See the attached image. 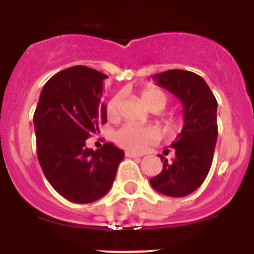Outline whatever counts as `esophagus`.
<instances>
[{
	"label": "esophagus",
	"instance_id": "obj_1",
	"mask_svg": "<svg viewBox=\"0 0 254 254\" xmlns=\"http://www.w3.org/2000/svg\"><path fill=\"white\" fill-rule=\"evenodd\" d=\"M126 156H128V158H140L141 155L136 154L133 151H126Z\"/></svg>",
	"mask_w": 254,
	"mask_h": 254
}]
</instances>
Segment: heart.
<instances>
[{
    "mask_svg": "<svg viewBox=\"0 0 254 254\" xmlns=\"http://www.w3.org/2000/svg\"><path fill=\"white\" fill-rule=\"evenodd\" d=\"M141 100L150 111L160 112L168 104L167 93L156 86H146L141 91ZM121 103H122V94H116L107 104V117L109 121H117L121 114ZM177 122L174 118L165 120L167 129L176 128ZM160 134L154 127H143L136 125H125L114 133V141L121 147L129 151L141 152L146 150L149 145H152L159 141Z\"/></svg>",
    "mask_w": 254,
    "mask_h": 254,
    "instance_id": "heart-1",
    "label": "heart"
}]
</instances>
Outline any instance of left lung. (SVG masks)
<instances>
[{
	"label": "left lung",
	"instance_id": "left-lung-1",
	"mask_svg": "<svg viewBox=\"0 0 254 254\" xmlns=\"http://www.w3.org/2000/svg\"><path fill=\"white\" fill-rule=\"evenodd\" d=\"M152 78L179 98L185 126L170 145L176 158L168 161L159 155L163 170L150 183L165 196L185 197L202 185L210 172L217 140L216 98L205 80L190 71L168 69Z\"/></svg>",
	"mask_w": 254,
	"mask_h": 254
}]
</instances>
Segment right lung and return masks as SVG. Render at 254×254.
Returning a JSON list of instances; mask_svg holds the SVG:
<instances>
[{
    "mask_svg": "<svg viewBox=\"0 0 254 254\" xmlns=\"http://www.w3.org/2000/svg\"><path fill=\"white\" fill-rule=\"evenodd\" d=\"M104 78L86 66L60 71L44 85L33 118L42 170L71 202L90 203L108 193L125 156L111 142L95 151L86 147L87 138L107 123L100 102Z\"/></svg>",
    "mask_w": 254,
    "mask_h": 254,
    "instance_id": "right-lung-1",
    "label": "right lung"
}]
</instances>
